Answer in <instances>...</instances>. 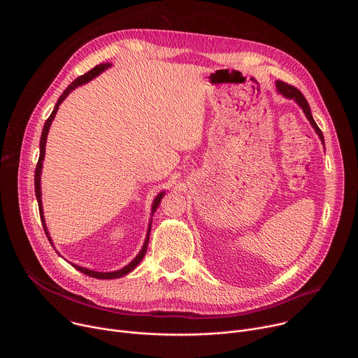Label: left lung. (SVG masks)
Listing matches in <instances>:
<instances>
[{"label":"left lung","instance_id":"1","mask_svg":"<svg viewBox=\"0 0 358 358\" xmlns=\"http://www.w3.org/2000/svg\"><path fill=\"white\" fill-rule=\"evenodd\" d=\"M276 89H278V92H279L282 96H285V97H287V99H293V100L296 101V103L301 108V110L304 112L306 117H308V120L310 122V124H312V126H313V129L316 130L317 136L320 137L322 143L324 144L323 133H322V130L319 129V126L316 124V122H315V119H313V116H312L310 106H309V103H308V100L304 99V96L301 94V92H300L299 89H296L294 86L287 85V83H285V82H282V80H278V82H276Z\"/></svg>","mask_w":358,"mask_h":358}]
</instances>
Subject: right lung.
<instances>
[{
    "mask_svg": "<svg viewBox=\"0 0 358 358\" xmlns=\"http://www.w3.org/2000/svg\"><path fill=\"white\" fill-rule=\"evenodd\" d=\"M110 65H112V64H100V65H96V66H94L93 69H90L87 73H85V75L79 76L78 79H75V80L64 90V93L61 94V97H59L58 101H57V105H55L52 113H50V116L46 119L45 124H43L42 134H41V141H39V159H38V164H36V169H35V195H36V201H38V207H39L41 221H42L45 234H46V236H48V239H49L50 243H52V239H50L49 232H48V229H46V224H45V220H43V210H42V199H41V173H42V162H43V157H45V144H46V137H48V131H49L50 123H52V120L55 119V115H57V112H58V109H59V105L62 103V101L66 99V96H68L75 87H78V86H80V85H83V83L92 80L93 78H96L97 75H100L101 72L106 71L108 68H110ZM163 195H164V192H160V194L156 196L155 202H152L151 215H152V213H155V211L157 210V207L160 206V201H162ZM150 231H151V221H150V224H148L147 236H145V241H144V245H143L141 250L138 252L137 257H136L127 266H124V268L120 269V271H115V272H96V271H90V269H86V268H82V266H78V265H73V266H75L78 271H80L82 273L90 276V278H96V279H117V278H122V276L127 275L129 272H131V271L141 262V259L144 258V255H145V252H147V246H148ZM52 245H54V243H52Z\"/></svg>",
    "mask_w": 358,
    "mask_h": 358,
    "instance_id": "add662e5",
    "label": "right lung"
}]
</instances>
